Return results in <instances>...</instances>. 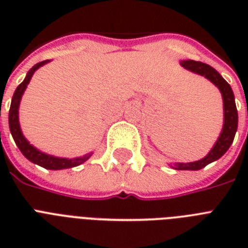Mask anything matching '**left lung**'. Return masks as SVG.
<instances>
[{
  "instance_id": "8db88e82",
  "label": "left lung",
  "mask_w": 248,
  "mask_h": 248,
  "mask_svg": "<svg viewBox=\"0 0 248 248\" xmlns=\"http://www.w3.org/2000/svg\"><path fill=\"white\" fill-rule=\"evenodd\" d=\"M181 65L190 72H194L197 75L204 76L206 78L210 79L215 86H217L220 93L223 95L224 101V126L223 131L220 134L219 139L215 143L211 152L208 153L204 158L190 163H175L176 170H201L206 167L208 163L214 162L219 159L221 155H225V152L229 149V147L234 140L237 127H238V112L235 107L234 93L232 91V87L229 83L219 75V72L215 71L214 68L210 67L208 64L201 63V62H194V60H184L181 62Z\"/></svg>"
}]
</instances>
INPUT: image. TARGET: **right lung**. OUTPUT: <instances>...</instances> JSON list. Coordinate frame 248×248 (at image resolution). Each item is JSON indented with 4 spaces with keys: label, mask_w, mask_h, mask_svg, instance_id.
Returning <instances> with one entry per match:
<instances>
[{
    "label": "right lung",
    "mask_w": 248,
    "mask_h": 248,
    "mask_svg": "<svg viewBox=\"0 0 248 248\" xmlns=\"http://www.w3.org/2000/svg\"><path fill=\"white\" fill-rule=\"evenodd\" d=\"M47 63V60L45 62H41V63H37L34 67L31 69V71L27 73V77L20 85L17 86L15 93H14L13 100H11V105H10L9 110V126L10 131H11V135H13L14 140H15V144L17 145V148L20 149V152L24 155V157L27 159H29L31 162L36 163L38 166H42L45 169L47 170H63V169H71V167H76V166L81 165L85 161L90 158L91 155H86L83 157H79V158H58V157H52V155H45L42 152L37 151L36 148L32 147L31 144L25 140V138L21 134L20 126H19V104H20L21 95L24 93L25 87L29 83L31 78H32L33 73L38 69L40 67H42L44 64Z\"/></svg>",
    "instance_id": "1"
}]
</instances>
